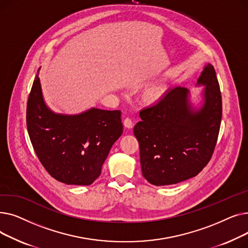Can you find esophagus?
I'll return each instance as SVG.
<instances>
[{"label": "esophagus", "mask_w": 248, "mask_h": 248, "mask_svg": "<svg viewBox=\"0 0 248 248\" xmlns=\"http://www.w3.org/2000/svg\"><path fill=\"white\" fill-rule=\"evenodd\" d=\"M124 125L127 128H132L134 126V123L131 119H129V117H125V119L124 120Z\"/></svg>", "instance_id": "34e87169"}]
</instances>
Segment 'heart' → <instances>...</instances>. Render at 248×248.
I'll use <instances>...</instances> for the list:
<instances>
[{
	"mask_svg": "<svg viewBox=\"0 0 248 248\" xmlns=\"http://www.w3.org/2000/svg\"><path fill=\"white\" fill-rule=\"evenodd\" d=\"M164 89L162 87H155L151 90H149L147 94L145 95V100L147 103H153L159 100V98L162 96Z\"/></svg>",
	"mask_w": 248,
	"mask_h": 248,
	"instance_id": "obj_1",
	"label": "heart"
}]
</instances>
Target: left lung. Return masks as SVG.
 I'll list each match as a JSON object with an SVG mask.
<instances>
[{
    "instance_id": "1",
    "label": "left lung",
    "mask_w": 248,
    "mask_h": 248,
    "mask_svg": "<svg viewBox=\"0 0 248 248\" xmlns=\"http://www.w3.org/2000/svg\"><path fill=\"white\" fill-rule=\"evenodd\" d=\"M198 84L205 85L200 109L192 108L189 90L177 86L140 111L141 121L134 134L140 144L142 176L153 185H173L197 176L212 158L222 98L211 64L205 66Z\"/></svg>"
}]
</instances>
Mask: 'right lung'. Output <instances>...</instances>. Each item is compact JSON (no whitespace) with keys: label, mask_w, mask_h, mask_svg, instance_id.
I'll list each match as a JSON object with an SVG mask.
<instances>
[{"label":"right lung","mask_w":248,"mask_h":248,"mask_svg":"<svg viewBox=\"0 0 248 248\" xmlns=\"http://www.w3.org/2000/svg\"><path fill=\"white\" fill-rule=\"evenodd\" d=\"M121 114L94 108L76 115L54 113L43 100L37 74L26 122L34 151L51 177L68 185L88 186L100 176L110 148L123 134Z\"/></svg>","instance_id":"1"}]
</instances>
